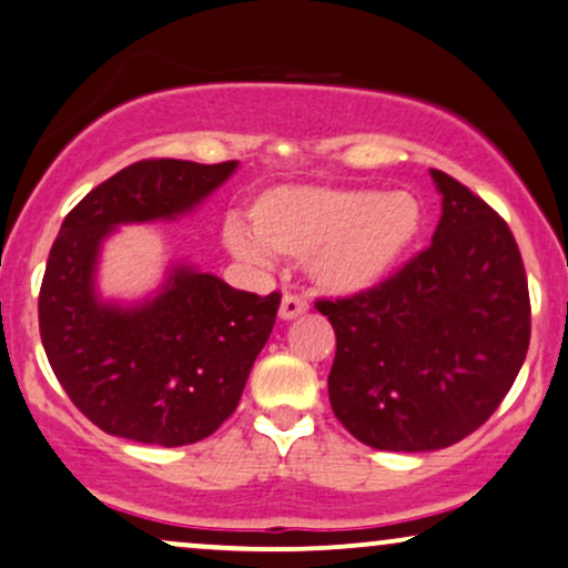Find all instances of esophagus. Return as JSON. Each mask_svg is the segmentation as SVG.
Returning a JSON list of instances; mask_svg holds the SVG:
<instances>
[{
  "label": "esophagus",
  "mask_w": 568,
  "mask_h": 568,
  "mask_svg": "<svg viewBox=\"0 0 568 568\" xmlns=\"http://www.w3.org/2000/svg\"><path fill=\"white\" fill-rule=\"evenodd\" d=\"M308 308L304 296H296V293H285L283 301H280V317L283 320H296L298 314H304Z\"/></svg>",
  "instance_id": "34e87169"
}]
</instances>
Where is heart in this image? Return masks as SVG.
<instances>
[{
    "label": "heart",
    "instance_id": "b5f03b06",
    "mask_svg": "<svg viewBox=\"0 0 568 568\" xmlns=\"http://www.w3.org/2000/svg\"><path fill=\"white\" fill-rule=\"evenodd\" d=\"M251 230L227 222L225 243L239 260L267 264L270 251L308 260L322 291L351 296L396 272L425 231V206L412 191L293 185L254 201Z\"/></svg>",
    "mask_w": 568,
    "mask_h": 568
}]
</instances>
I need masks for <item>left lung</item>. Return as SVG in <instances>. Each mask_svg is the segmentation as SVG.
Returning <instances> with one entry per match:
<instances>
[{
  "label": "left lung",
  "instance_id": "obj_1",
  "mask_svg": "<svg viewBox=\"0 0 568 568\" xmlns=\"http://www.w3.org/2000/svg\"><path fill=\"white\" fill-rule=\"evenodd\" d=\"M433 243L375 288L320 298L335 329L329 406L377 450L448 448L483 427L529 348V291L506 220L433 170Z\"/></svg>",
  "mask_w": 568,
  "mask_h": 568
}]
</instances>
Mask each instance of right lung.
<instances>
[{
	"mask_svg": "<svg viewBox=\"0 0 568 568\" xmlns=\"http://www.w3.org/2000/svg\"><path fill=\"white\" fill-rule=\"evenodd\" d=\"M235 168L128 164L62 222L39 293L41 343L64 393L104 433L175 448L210 437L239 406L275 325L277 291H235L185 264L139 306L104 304L93 288L99 248L114 227L191 212Z\"/></svg>",
	"mask_w": 568,
	"mask_h": 568,
	"instance_id": "1",
	"label": "right lung"
}]
</instances>
